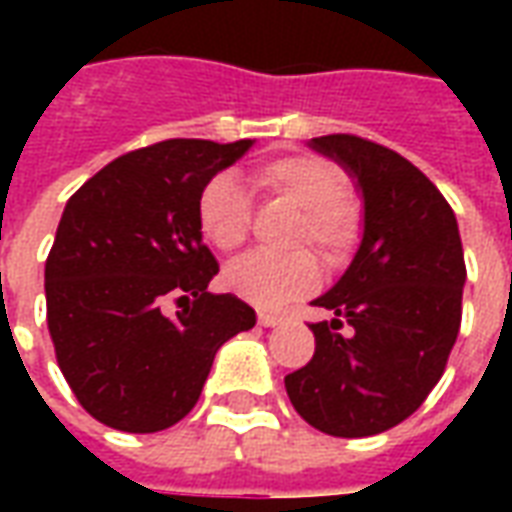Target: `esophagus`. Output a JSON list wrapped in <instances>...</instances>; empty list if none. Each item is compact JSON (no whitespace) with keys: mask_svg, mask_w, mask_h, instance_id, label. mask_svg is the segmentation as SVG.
I'll list each match as a JSON object with an SVG mask.
<instances>
[{"mask_svg":"<svg viewBox=\"0 0 512 512\" xmlns=\"http://www.w3.org/2000/svg\"><path fill=\"white\" fill-rule=\"evenodd\" d=\"M282 321H285V315H279V312H268V310L257 312V323H260V326H266V329L279 326Z\"/></svg>","mask_w":512,"mask_h":512,"instance_id":"34e87169","label":"esophagus"}]
</instances>
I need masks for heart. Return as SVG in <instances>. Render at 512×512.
Listing matches in <instances>:
<instances>
[{"label": "heart", "instance_id": "heart-1", "mask_svg": "<svg viewBox=\"0 0 512 512\" xmlns=\"http://www.w3.org/2000/svg\"><path fill=\"white\" fill-rule=\"evenodd\" d=\"M252 183L271 200L288 202L301 211L290 244H310L326 263H340L354 252L362 233V213L354 200L345 197V175L334 161L312 153L271 158L257 164ZM249 224L252 205L233 175H216L202 186L197 194V227L208 244L219 252H235L244 246ZM318 282L321 271L310 252H255L224 271V285L260 310H279L304 299Z\"/></svg>", "mask_w": 512, "mask_h": 512}]
</instances>
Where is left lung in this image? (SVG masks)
<instances>
[{
	"mask_svg": "<svg viewBox=\"0 0 512 512\" xmlns=\"http://www.w3.org/2000/svg\"><path fill=\"white\" fill-rule=\"evenodd\" d=\"M310 147L356 180L365 230L343 277L312 301L332 321L312 323L315 354L285 389L312 428L362 439L400 425L439 384L461 329V233L441 191L395 150L354 134Z\"/></svg>",
	"mask_w": 512,
	"mask_h": 512,
	"instance_id": "left-lung-1",
	"label": "left lung"
}]
</instances>
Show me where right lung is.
Here are the masks:
<instances>
[{"label": "right lung", "mask_w": 512, "mask_h": 512, "mask_svg": "<svg viewBox=\"0 0 512 512\" xmlns=\"http://www.w3.org/2000/svg\"><path fill=\"white\" fill-rule=\"evenodd\" d=\"M252 145L131 150L65 205L46 260L49 334L76 400L109 428H172L200 400L216 351L255 326L246 301L208 293L219 263L197 227L202 186Z\"/></svg>", "instance_id": "right-lung-1"}]
</instances>
